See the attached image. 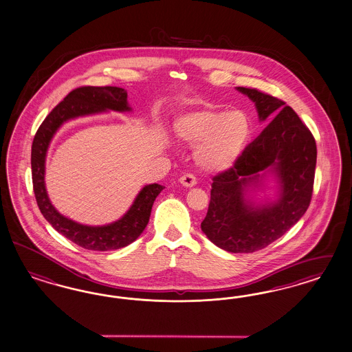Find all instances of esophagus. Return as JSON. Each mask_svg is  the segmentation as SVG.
<instances>
[{
	"instance_id": "34e87169",
	"label": "esophagus",
	"mask_w": 352,
	"mask_h": 352,
	"mask_svg": "<svg viewBox=\"0 0 352 352\" xmlns=\"http://www.w3.org/2000/svg\"><path fill=\"white\" fill-rule=\"evenodd\" d=\"M179 182H181L184 187H193L196 184V178H195V175L191 174V173H187V174L182 175L181 178H179Z\"/></svg>"
}]
</instances>
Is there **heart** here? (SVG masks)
Here are the masks:
<instances>
[{"mask_svg":"<svg viewBox=\"0 0 352 352\" xmlns=\"http://www.w3.org/2000/svg\"><path fill=\"white\" fill-rule=\"evenodd\" d=\"M174 134L197 146L195 159L204 170L222 171L231 168L245 149L252 124L244 112L205 108L177 118Z\"/></svg>","mask_w":352,"mask_h":352,"instance_id":"1","label":"heart"}]
</instances>
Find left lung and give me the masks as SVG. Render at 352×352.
Returning <instances> with one entry per match:
<instances>
[{"label": "left lung", "mask_w": 352, "mask_h": 352, "mask_svg": "<svg viewBox=\"0 0 352 352\" xmlns=\"http://www.w3.org/2000/svg\"><path fill=\"white\" fill-rule=\"evenodd\" d=\"M256 103L261 121L277 116L250 142L234 165L213 177L210 203L201 230L230 253H253L276 241L309 209L316 166V142L284 100L258 89L237 87ZM272 168L282 182L275 204L253 207L245 187L258 171Z\"/></svg>", "instance_id": "8db88e82"}]
</instances>
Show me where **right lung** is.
Wrapping results in <instances>:
<instances>
[{"label": "right lung", "instance_id": "obj_1", "mask_svg": "<svg viewBox=\"0 0 352 352\" xmlns=\"http://www.w3.org/2000/svg\"><path fill=\"white\" fill-rule=\"evenodd\" d=\"M104 109L130 111L128 93L116 86H80L72 90L43 120L32 143L31 165L34 197L40 212L54 228L87 250L107 252L131 244L148 223L152 205L165 187L153 183L139 192L128 213L115 223L90 227L76 223L58 213L45 188V157L55 131L69 118L98 113Z\"/></svg>", "mask_w": 352, "mask_h": 352}]
</instances>
